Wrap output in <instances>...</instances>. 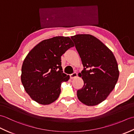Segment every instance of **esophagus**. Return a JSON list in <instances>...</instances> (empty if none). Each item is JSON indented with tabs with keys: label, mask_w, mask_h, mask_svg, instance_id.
Returning a JSON list of instances; mask_svg holds the SVG:
<instances>
[{
	"label": "esophagus",
	"mask_w": 134,
	"mask_h": 134,
	"mask_svg": "<svg viewBox=\"0 0 134 134\" xmlns=\"http://www.w3.org/2000/svg\"><path fill=\"white\" fill-rule=\"evenodd\" d=\"M76 76H77V73H76V72H74V73L71 74L70 75V78L71 79L75 78V77H76Z\"/></svg>",
	"instance_id": "34e87169"
}]
</instances>
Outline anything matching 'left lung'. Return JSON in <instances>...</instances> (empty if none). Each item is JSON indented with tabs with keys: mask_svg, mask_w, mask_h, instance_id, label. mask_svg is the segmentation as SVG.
I'll return each mask as SVG.
<instances>
[{
	"mask_svg": "<svg viewBox=\"0 0 134 134\" xmlns=\"http://www.w3.org/2000/svg\"><path fill=\"white\" fill-rule=\"evenodd\" d=\"M71 38L84 67L80 73L84 85L77 90L78 98L87 106L98 105L107 98L117 83V61L112 51L94 36L76 35Z\"/></svg>",
	"mask_w": 134,
	"mask_h": 134,
	"instance_id": "8db88e82",
	"label": "left lung"
}]
</instances>
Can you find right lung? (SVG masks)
Listing matches in <instances>:
<instances>
[{
	"instance_id": "add662e5",
	"label": "right lung",
	"mask_w": 134,
	"mask_h": 134,
	"mask_svg": "<svg viewBox=\"0 0 134 134\" xmlns=\"http://www.w3.org/2000/svg\"><path fill=\"white\" fill-rule=\"evenodd\" d=\"M74 46L69 37L56 36L44 40L27 54L21 69V82L33 100L42 105L56 101L63 82L70 78L63 72L61 56Z\"/></svg>"
}]
</instances>
